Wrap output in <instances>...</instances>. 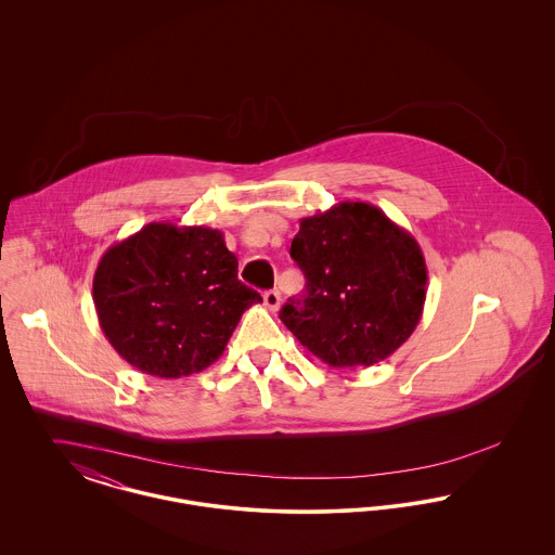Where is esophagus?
Here are the masks:
<instances>
[{"mask_svg":"<svg viewBox=\"0 0 555 555\" xmlns=\"http://www.w3.org/2000/svg\"><path fill=\"white\" fill-rule=\"evenodd\" d=\"M264 306L270 312H276L281 308V293L279 291H266Z\"/></svg>","mask_w":555,"mask_h":555,"instance_id":"34e87169","label":"esophagus"}]
</instances>
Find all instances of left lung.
Masks as SVG:
<instances>
[{"label":"left lung","mask_w":555,"mask_h":555,"mask_svg":"<svg viewBox=\"0 0 555 555\" xmlns=\"http://www.w3.org/2000/svg\"><path fill=\"white\" fill-rule=\"evenodd\" d=\"M291 258L306 295L279 317L324 364L372 366L416 331L428 281L423 249L376 206L341 202L301 218Z\"/></svg>","instance_id":"obj_1"}]
</instances>
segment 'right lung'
Masks as SVG:
<instances>
[{
    "mask_svg": "<svg viewBox=\"0 0 555 555\" xmlns=\"http://www.w3.org/2000/svg\"><path fill=\"white\" fill-rule=\"evenodd\" d=\"M224 235L150 222L114 243L93 276L100 326L143 374L179 378L211 366L238 320L262 297L237 279Z\"/></svg>",
    "mask_w": 555,
    "mask_h": 555,
    "instance_id": "obj_1",
    "label": "right lung"
}]
</instances>
